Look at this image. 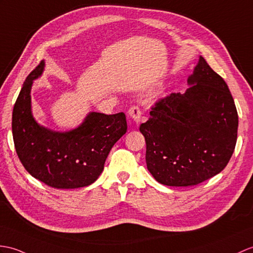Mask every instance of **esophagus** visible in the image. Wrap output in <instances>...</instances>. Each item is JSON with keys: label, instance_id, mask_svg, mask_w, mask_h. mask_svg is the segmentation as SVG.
I'll use <instances>...</instances> for the list:
<instances>
[{"label": "esophagus", "instance_id": "34e87169", "mask_svg": "<svg viewBox=\"0 0 253 253\" xmlns=\"http://www.w3.org/2000/svg\"><path fill=\"white\" fill-rule=\"evenodd\" d=\"M128 115L130 116V119H132V121H134L138 124L141 121V109L137 107V105H133V107L129 109Z\"/></svg>", "mask_w": 253, "mask_h": 253}]
</instances>
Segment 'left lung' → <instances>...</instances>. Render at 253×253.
Masks as SVG:
<instances>
[{
    "label": "left lung",
    "mask_w": 253,
    "mask_h": 253,
    "mask_svg": "<svg viewBox=\"0 0 253 253\" xmlns=\"http://www.w3.org/2000/svg\"><path fill=\"white\" fill-rule=\"evenodd\" d=\"M192 85L152 105L140 125L145 138V161L160 183L190 186L214 177L230 162L237 140L238 114L221 76L199 57Z\"/></svg>",
    "instance_id": "obj_1"
}]
</instances>
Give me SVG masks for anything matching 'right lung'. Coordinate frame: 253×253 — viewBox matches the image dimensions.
<instances>
[{
    "label": "right lung",
    "instance_id": "add662e5",
    "mask_svg": "<svg viewBox=\"0 0 253 253\" xmlns=\"http://www.w3.org/2000/svg\"><path fill=\"white\" fill-rule=\"evenodd\" d=\"M44 70V61L28 75L13 110V138L19 160L35 179L54 189H78L95 182L112 146L126 133L121 112H91L80 127L56 132L40 126L31 113V87Z\"/></svg>",
    "mask_w": 253,
    "mask_h": 253
}]
</instances>
